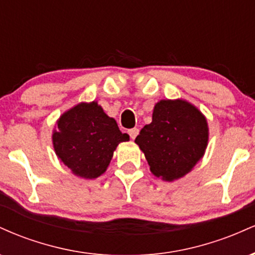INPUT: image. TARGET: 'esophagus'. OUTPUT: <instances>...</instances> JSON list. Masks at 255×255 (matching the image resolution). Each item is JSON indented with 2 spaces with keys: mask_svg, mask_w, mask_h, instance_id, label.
I'll return each mask as SVG.
<instances>
[{
  "mask_svg": "<svg viewBox=\"0 0 255 255\" xmlns=\"http://www.w3.org/2000/svg\"><path fill=\"white\" fill-rule=\"evenodd\" d=\"M128 134H129L130 139L134 140L136 137L137 134H139V129H137V128H131V129L128 130Z\"/></svg>",
  "mask_w": 255,
  "mask_h": 255,
  "instance_id": "esophagus-1",
  "label": "esophagus"
}]
</instances>
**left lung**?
<instances>
[{"mask_svg":"<svg viewBox=\"0 0 255 255\" xmlns=\"http://www.w3.org/2000/svg\"><path fill=\"white\" fill-rule=\"evenodd\" d=\"M209 141V127L203 114L182 99L159 101L152 122L135 137L150 170L164 181L188 174L201 159Z\"/></svg>","mask_w":255,"mask_h":255,"instance_id":"obj_1","label":"left lung"}]
</instances>
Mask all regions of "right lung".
<instances>
[{
    "label": "right lung",
    "instance_id": "add662e5",
    "mask_svg": "<svg viewBox=\"0 0 255 255\" xmlns=\"http://www.w3.org/2000/svg\"><path fill=\"white\" fill-rule=\"evenodd\" d=\"M113 118L97 102L80 103L63 114L52 133L56 156L77 176L96 178L104 174L120 142L128 141Z\"/></svg>",
    "mask_w": 255,
    "mask_h": 255
}]
</instances>
